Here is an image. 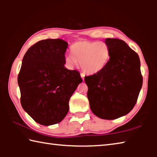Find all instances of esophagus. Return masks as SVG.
Here are the masks:
<instances>
[{
	"mask_svg": "<svg viewBox=\"0 0 157 157\" xmlns=\"http://www.w3.org/2000/svg\"><path fill=\"white\" fill-rule=\"evenodd\" d=\"M80 75H81V78H82V79H83V80H84V76H85L84 73H80Z\"/></svg>",
	"mask_w": 157,
	"mask_h": 157,
	"instance_id": "obj_1",
	"label": "esophagus"
}]
</instances>
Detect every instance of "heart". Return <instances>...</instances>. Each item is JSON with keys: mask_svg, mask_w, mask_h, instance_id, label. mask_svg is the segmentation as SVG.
<instances>
[{"mask_svg": "<svg viewBox=\"0 0 157 157\" xmlns=\"http://www.w3.org/2000/svg\"><path fill=\"white\" fill-rule=\"evenodd\" d=\"M72 55L66 57V62L70 66L79 63V66L85 73L95 74L107 65L110 58L108 45L103 41H79L72 45Z\"/></svg>", "mask_w": 157, "mask_h": 157, "instance_id": "heart-1", "label": "heart"}]
</instances>
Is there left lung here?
Segmentation results:
<instances>
[{
	"label": "left lung",
	"instance_id": "8db88e82",
	"mask_svg": "<svg viewBox=\"0 0 157 157\" xmlns=\"http://www.w3.org/2000/svg\"><path fill=\"white\" fill-rule=\"evenodd\" d=\"M110 58L105 67L85 76L87 97L92 112L113 120L126 115L136 105L143 84L139 55L124 41L106 39Z\"/></svg>",
	"mask_w": 157,
	"mask_h": 157
}]
</instances>
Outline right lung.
<instances>
[{"label":"right lung","instance_id":"1","mask_svg":"<svg viewBox=\"0 0 157 157\" xmlns=\"http://www.w3.org/2000/svg\"><path fill=\"white\" fill-rule=\"evenodd\" d=\"M68 44L48 39L33 45L23 57L18 75L21 104L42 125L59 123L67 114L71 95L82 82L76 70H68Z\"/></svg>","mask_w":157,"mask_h":157}]
</instances>
